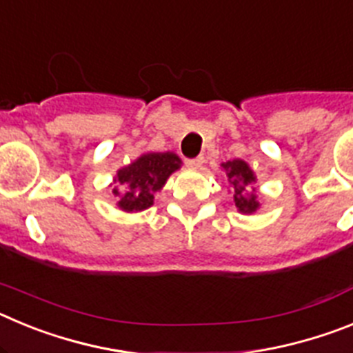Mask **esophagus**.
<instances>
[{"label": "esophagus", "instance_id": "1", "mask_svg": "<svg viewBox=\"0 0 353 353\" xmlns=\"http://www.w3.org/2000/svg\"><path fill=\"white\" fill-rule=\"evenodd\" d=\"M205 162L203 157H196V159H185V166H189L191 170H198L201 164Z\"/></svg>", "mask_w": 353, "mask_h": 353}]
</instances>
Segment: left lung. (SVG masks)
<instances>
[{
  "instance_id": "8db88e82",
  "label": "left lung",
  "mask_w": 353,
  "mask_h": 353,
  "mask_svg": "<svg viewBox=\"0 0 353 353\" xmlns=\"http://www.w3.org/2000/svg\"><path fill=\"white\" fill-rule=\"evenodd\" d=\"M226 170L228 179L233 183V199H235V207L244 214H251L258 208L256 196L248 194V187L254 182V174H252L251 168L245 164L244 161L235 159V161H228L223 164Z\"/></svg>"
}]
</instances>
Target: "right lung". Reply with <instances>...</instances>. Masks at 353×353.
<instances>
[{
  "instance_id": "obj_1",
  "label": "right lung",
  "mask_w": 353,
  "mask_h": 353,
  "mask_svg": "<svg viewBox=\"0 0 353 353\" xmlns=\"http://www.w3.org/2000/svg\"><path fill=\"white\" fill-rule=\"evenodd\" d=\"M180 168V159L171 152L141 155L130 166L121 168L117 174L113 192L120 198L118 207L127 212L145 210L154 203L157 192L168 176Z\"/></svg>"
}]
</instances>
